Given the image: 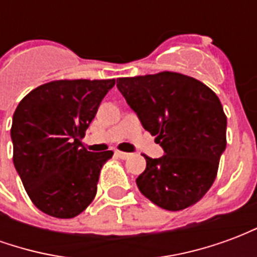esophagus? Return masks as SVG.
I'll list each match as a JSON object with an SVG mask.
<instances>
[{
	"mask_svg": "<svg viewBox=\"0 0 257 257\" xmlns=\"http://www.w3.org/2000/svg\"><path fill=\"white\" fill-rule=\"evenodd\" d=\"M115 156H117L118 158H121V160H128L129 157H131V154H129V153H123V151H115Z\"/></svg>",
	"mask_w": 257,
	"mask_h": 257,
	"instance_id": "34e87169",
	"label": "esophagus"
}]
</instances>
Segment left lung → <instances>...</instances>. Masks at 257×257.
<instances>
[{
	"instance_id": "left-lung-1",
	"label": "left lung",
	"mask_w": 257,
	"mask_h": 257,
	"mask_svg": "<svg viewBox=\"0 0 257 257\" xmlns=\"http://www.w3.org/2000/svg\"><path fill=\"white\" fill-rule=\"evenodd\" d=\"M117 88L165 154L145 156L140 193L167 210L189 208L213 184L227 145V117L213 90L172 71L123 77Z\"/></svg>"
}]
</instances>
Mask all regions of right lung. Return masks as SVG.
<instances>
[{"mask_svg": "<svg viewBox=\"0 0 257 257\" xmlns=\"http://www.w3.org/2000/svg\"><path fill=\"white\" fill-rule=\"evenodd\" d=\"M115 79H58L22 99L12 119L14 164L37 208L71 219L93 201L112 151L90 153L85 131Z\"/></svg>", "mask_w": 257, "mask_h": 257, "instance_id": "right-lung-1", "label": "right lung"}]
</instances>
